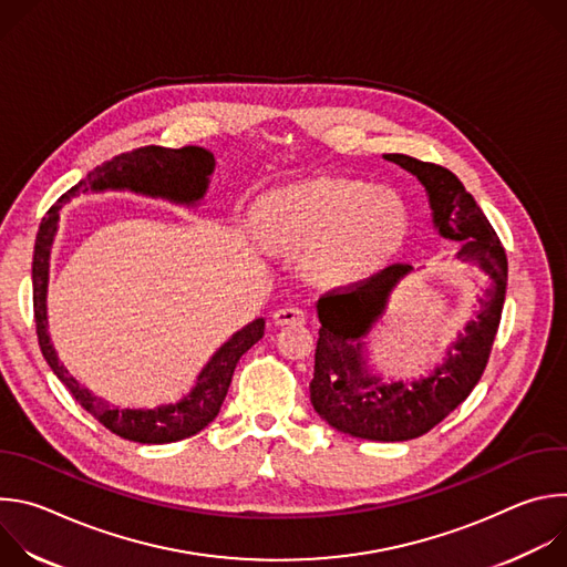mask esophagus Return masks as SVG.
<instances>
[{"label":"esophagus","instance_id":"1","mask_svg":"<svg viewBox=\"0 0 567 567\" xmlns=\"http://www.w3.org/2000/svg\"><path fill=\"white\" fill-rule=\"evenodd\" d=\"M305 311L300 307H280L274 311L276 326H291V322H305Z\"/></svg>","mask_w":567,"mask_h":567}]
</instances>
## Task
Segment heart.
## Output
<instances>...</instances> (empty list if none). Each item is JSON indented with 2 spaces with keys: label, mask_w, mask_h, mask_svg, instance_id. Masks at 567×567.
Masks as SVG:
<instances>
[{
  "label": "heart",
  "mask_w": 567,
  "mask_h": 567,
  "mask_svg": "<svg viewBox=\"0 0 567 567\" xmlns=\"http://www.w3.org/2000/svg\"><path fill=\"white\" fill-rule=\"evenodd\" d=\"M258 213L271 241L311 249V269L334 280L370 274L406 230V210L396 193L348 179L271 193L260 199Z\"/></svg>",
  "instance_id": "heart-1"
}]
</instances>
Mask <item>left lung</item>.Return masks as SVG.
<instances>
[{
    "instance_id": "8db88e82",
    "label": "left lung",
    "mask_w": 567,
    "mask_h": 567,
    "mask_svg": "<svg viewBox=\"0 0 567 567\" xmlns=\"http://www.w3.org/2000/svg\"><path fill=\"white\" fill-rule=\"evenodd\" d=\"M413 173L429 193L433 226L457 241V258L489 278L480 309L466 322L446 359L426 379L383 383L365 365L370 328L385 309L392 287L413 271L390 265L379 274L318 298V343L309 396L313 411L337 431L374 442H406L429 433L471 394L487 368L507 291V256L501 239L462 182L446 168L409 154H383Z\"/></svg>"
}]
</instances>
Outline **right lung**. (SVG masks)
Segmentation results:
<instances>
[{
    "instance_id": "1",
    "label": "right lung",
    "mask_w": 567,
    "mask_h": 567,
    "mask_svg": "<svg viewBox=\"0 0 567 567\" xmlns=\"http://www.w3.org/2000/svg\"><path fill=\"white\" fill-rule=\"evenodd\" d=\"M215 171L213 152L186 145L179 150L145 145L132 152L118 154L103 166L94 168L85 182H78L66 190L47 213L40 224L33 251V313L40 350L51 365L53 374L69 388L73 399L90 415H94L114 435L138 444H168L186 440L206 429L219 413L221 401L228 392L233 370L239 357L251 350L265 337V318H256L247 328L235 332L204 365L195 388L177 403L156 409H118L114 403L96 396L85 385H80L69 370L60 363L51 339L47 320V287H49V258L53 237L58 233L60 208L80 193L101 190H132L147 197H161L175 204L195 206L208 190V177Z\"/></svg>"
}]
</instances>
